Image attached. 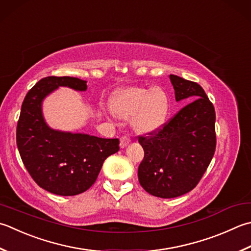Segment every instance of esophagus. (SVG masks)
Instances as JSON below:
<instances>
[{"instance_id": "34e87169", "label": "esophagus", "mask_w": 251, "mask_h": 251, "mask_svg": "<svg viewBox=\"0 0 251 251\" xmlns=\"http://www.w3.org/2000/svg\"><path fill=\"white\" fill-rule=\"evenodd\" d=\"M129 144H130V139L128 138V137H126V136L121 137V139H120V147H121L122 149L125 148V147H127Z\"/></svg>"}]
</instances>
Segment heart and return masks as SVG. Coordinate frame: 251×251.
Returning <instances> with one entry per match:
<instances>
[{
  "label": "heart",
  "mask_w": 251,
  "mask_h": 251,
  "mask_svg": "<svg viewBox=\"0 0 251 251\" xmlns=\"http://www.w3.org/2000/svg\"><path fill=\"white\" fill-rule=\"evenodd\" d=\"M112 112L121 119H130L137 134L150 135L164 126L170 113V98L161 87H130L113 96Z\"/></svg>",
  "instance_id": "b5f03b06"
}]
</instances>
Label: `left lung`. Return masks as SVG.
<instances>
[{"label":"left lung","instance_id":"1","mask_svg":"<svg viewBox=\"0 0 251 251\" xmlns=\"http://www.w3.org/2000/svg\"><path fill=\"white\" fill-rule=\"evenodd\" d=\"M177 102L191 100L155 135L139 137L145 151L138 179L147 193L179 197L193 190L215 151V111L197 82L170 75Z\"/></svg>","mask_w":251,"mask_h":251}]
</instances>
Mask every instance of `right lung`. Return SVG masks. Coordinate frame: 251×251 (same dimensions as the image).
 Instances as JSON below:
<instances>
[{
    "label": "right lung",
    "instance_id": "1",
    "mask_svg": "<svg viewBox=\"0 0 251 251\" xmlns=\"http://www.w3.org/2000/svg\"><path fill=\"white\" fill-rule=\"evenodd\" d=\"M60 87L86 91L87 81L68 76L38 81L23 102L16 141L25 168L41 188L75 196L95 184L103 162L120 150V140L51 128L44 120L42 103Z\"/></svg>",
    "mask_w": 251,
    "mask_h": 251
}]
</instances>
